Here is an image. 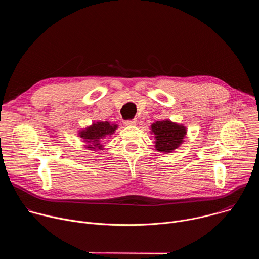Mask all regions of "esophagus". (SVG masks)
<instances>
[{
    "label": "esophagus",
    "mask_w": 259,
    "mask_h": 259,
    "mask_svg": "<svg viewBox=\"0 0 259 259\" xmlns=\"http://www.w3.org/2000/svg\"><path fill=\"white\" fill-rule=\"evenodd\" d=\"M136 124V120H127L124 121V125L125 126H134Z\"/></svg>",
    "instance_id": "1"
}]
</instances>
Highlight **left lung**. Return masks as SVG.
<instances>
[{
	"label": "left lung",
	"instance_id": "1",
	"mask_svg": "<svg viewBox=\"0 0 259 259\" xmlns=\"http://www.w3.org/2000/svg\"><path fill=\"white\" fill-rule=\"evenodd\" d=\"M152 133L156 138V150L162 153H171L183 142L187 129L182 125L165 120L154 123Z\"/></svg>",
	"mask_w": 259,
	"mask_h": 259
}]
</instances>
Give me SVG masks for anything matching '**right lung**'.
<instances>
[{"label": "right lung", "mask_w": 259, "mask_h": 259, "mask_svg": "<svg viewBox=\"0 0 259 259\" xmlns=\"http://www.w3.org/2000/svg\"><path fill=\"white\" fill-rule=\"evenodd\" d=\"M117 128L118 125L110 124L109 122H96L87 129L80 131L79 134L87 143H90L86 145L89 150H101L102 144H100V139L106 135H112Z\"/></svg>", "instance_id": "right-lung-1"}]
</instances>
